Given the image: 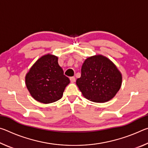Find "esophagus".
<instances>
[{
    "mask_svg": "<svg viewBox=\"0 0 148 148\" xmlns=\"http://www.w3.org/2000/svg\"><path fill=\"white\" fill-rule=\"evenodd\" d=\"M70 80H71L72 83H74V82L76 81V78H75V77H70Z\"/></svg>",
    "mask_w": 148,
    "mask_h": 148,
    "instance_id": "obj_1",
    "label": "esophagus"
}]
</instances>
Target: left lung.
Returning a JSON list of instances; mask_svg holds the SVG:
<instances>
[{
    "label": "left lung",
    "instance_id": "obj_1",
    "mask_svg": "<svg viewBox=\"0 0 148 148\" xmlns=\"http://www.w3.org/2000/svg\"><path fill=\"white\" fill-rule=\"evenodd\" d=\"M81 77L76 80L83 96L95 102H106L113 99L121 88L122 75L112 61L102 55L84 61Z\"/></svg>",
    "mask_w": 148,
    "mask_h": 148
}]
</instances>
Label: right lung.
<instances>
[{
  "label": "right lung",
  "instance_id": "1",
  "mask_svg": "<svg viewBox=\"0 0 148 148\" xmlns=\"http://www.w3.org/2000/svg\"><path fill=\"white\" fill-rule=\"evenodd\" d=\"M70 83L58 63V57L47 53L34 62L25 76V84L32 98L44 104L61 99Z\"/></svg>",
  "mask_w": 148,
  "mask_h": 148
}]
</instances>
